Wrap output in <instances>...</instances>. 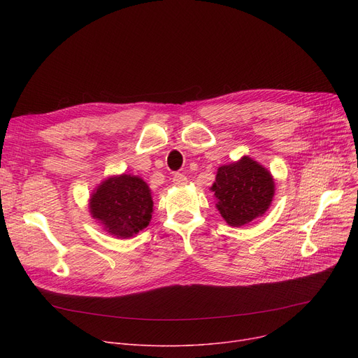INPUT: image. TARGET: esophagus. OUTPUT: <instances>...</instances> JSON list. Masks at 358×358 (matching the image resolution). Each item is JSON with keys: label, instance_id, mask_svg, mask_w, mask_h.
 Here are the masks:
<instances>
[{"label": "esophagus", "instance_id": "obj_1", "mask_svg": "<svg viewBox=\"0 0 358 358\" xmlns=\"http://www.w3.org/2000/svg\"><path fill=\"white\" fill-rule=\"evenodd\" d=\"M173 182H174L176 185H184V184H187V177H185L184 174L177 173V174H174V177H173Z\"/></svg>", "mask_w": 358, "mask_h": 358}]
</instances>
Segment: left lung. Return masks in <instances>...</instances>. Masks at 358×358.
Masks as SVG:
<instances>
[{
	"label": "left lung",
	"mask_w": 358,
	"mask_h": 358,
	"mask_svg": "<svg viewBox=\"0 0 358 358\" xmlns=\"http://www.w3.org/2000/svg\"><path fill=\"white\" fill-rule=\"evenodd\" d=\"M210 190L220 216L231 227L239 228L267 212L274 197V180L267 168L242 157L219 166Z\"/></svg>",
	"instance_id": "obj_1"
}]
</instances>
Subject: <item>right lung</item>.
I'll return each instance as SVG.
<instances>
[{
  "instance_id": "1",
  "label": "right lung",
  "mask_w": 358,
  "mask_h": 358,
  "mask_svg": "<svg viewBox=\"0 0 358 358\" xmlns=\"http://www.w3.org/2000/svg\"><path fill=\"white\" fill-rule=\"evenodd\" d=\"M154 201L148 184L136 176L104 180L91 194L90 213L116 238H131L152 219Z\"/></svg>"
}]
</instances>
